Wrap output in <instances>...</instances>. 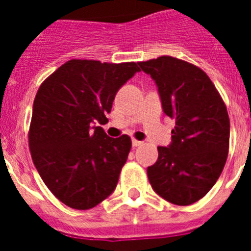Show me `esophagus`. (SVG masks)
Listing matches in <instances>:
<instances>
[{
  "mask_svg": "<svg viewBox=\"0 0 251 251\" xmlns=\"http://www.w3.org/2000/svg\"><path fill=\"white\" fill-rule=\"evenodd\" d=\"M131 145H133V147H138V146L142 145V142L137 141V139H133V141H131Z\"/></svg>",
  "mask_w": 251,
  "mask_h": 251,
  "instance_id": "34e87169",
  "label": "esophagus"
}]
</instances>
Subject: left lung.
I'll list each match as a JSON object with an SVG mask.
<instances>
[{
    "label": "left lung",
    "instance_id": "left-lung-1",
    "mask_svg": "<svg viewBox=\"0 0 251 251\" xmlns=\"http://www.w3.org/2000/svg\"><path fill=\"white\" fill-rule=\"evenodd\" d=\"M157 87L161 108L176 120L172 142L159 146L147 168L153 191L177 206L193 204L211 190L229 149L226 106L207 74L194 65L163 56L139 62Z\"/></svg>",
    "mask_w": 251,
    "mask_h": 251
}]
</instances>
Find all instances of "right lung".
Listing matches in <instances>:
<instances>
[{
    "label": "right lung",
    "mask_w": 251,
    "mask_h": 251,
    "mask_svg": "<svg viewBox=\"0 0 251 251\" xmlns=\"http://www.w3.org/2000/svg\"><path fill=\"white\" fill-rule=\"evenodd\" d=\"M141 72L135 62L72 60L44 80L33 100L29 150L41 179L54 197L88 210L117 186L131 139L110 138L104 125L114 96Z\"/></svg>",
    "instance_id": "1"
}]
</instances>
